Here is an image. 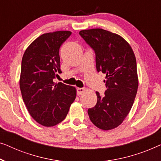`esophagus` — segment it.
<instances>
[{
	"instance_id": "34e87169",
	"label": "esophagus",
	"mask_w": 161,
	"mask_h": 161,
	"mask_svg": "<svg viewBox=\"0 0 161 161\" xmlns=\"http://www.w3.org/2000/svg\"><path fill=\"white\" fill-rule=\"evenodd\" d=\"M76 92H77L78 95H81L85 92V89L82 87H78V88H76Z\"/></svg>"
}]
</instances>
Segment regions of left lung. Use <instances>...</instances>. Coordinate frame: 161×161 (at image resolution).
<instances>
[{"label": "left lung", "instance_id": "obj_1", "mask_svg": "<svg viewBox=\"0 0 161 161\" xmlns=\"http://www.w3.org/2000/svg\"><path fill=\"white\" fill-rule=\"evenodd\" d=\"M96 54L97 71L106 74L104 96L96 92V105L87 110L90 120L104 130L117 128L131 109L138 85L136 60L130 44L120 36L101 28L80 32Z\"/></svg>", "mask_w": 161, "mask_h": 161}]
</instances>
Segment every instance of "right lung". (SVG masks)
Instances as JSON below:
<instances>
[{"mask_svg":"<svg viewBox=\"0 0 161 161\" xmlns=\"http://www.w3.org/2000/svg\"><path fill=\"white\" fill-rule=\"evenodd\" d=\"M71 34L67 31L44 33L31 43L22 57V99L31 117L46 127L61 123L76 98L75 87L53 81L61 73L60 47Z\"/></svg>","mask_w":161,"mask_h":161,"instance_id":"1","label":"right lung"}]
</instances>
